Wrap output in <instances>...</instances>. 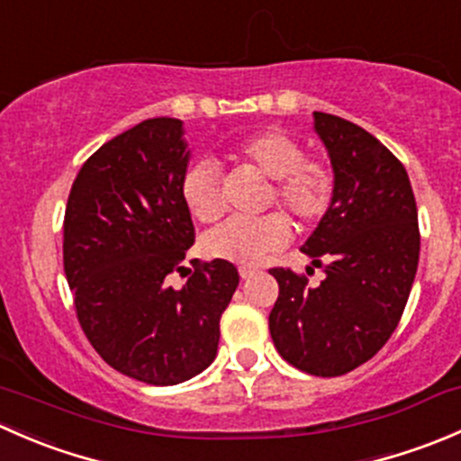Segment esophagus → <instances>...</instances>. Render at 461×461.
<instances>
[{
  "mask_svg": "<svg viewBox=\"0 0 461 461\" xmlns=\"http://www.w3.org/2000/svg\"><path fill=\"white\" fill-rule=\"evenodd\" d=\"M239 274L243 278H249V276H254V274H257V267H249V265H240Z\"/></svg>",
  "mask_w": 461,
  "mask_h": 461,
  "instance_id": "obj_1",
  "label": "esophagus"
}]
</instances>
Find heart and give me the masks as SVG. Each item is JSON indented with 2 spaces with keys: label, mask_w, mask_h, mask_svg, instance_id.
Wrapping results in <instances>:
<instances>
[{
  "label": "heart",
  "mask_w": 461,
  "mask_h": 461,
  "mask_svg": "<svg viewBox=\"0 0 461 461\" xmlns=\"http://www.w3.org/2000/svg\"><path fill=\"white\" fill-rule=\"evenodd\" d=\"M230 156L269 180L263 207H281L301 227L314 225L328 213L334 198V174L321 158L305 156L294 136L278 129L252 133L231 144ZM180 196L187 212L203 225L216 222L225 212L216 165L194 162L180 180ZM290 222L272 212L258 218H231L203 239L207 257L231 263H258L265 254L281 249L290 239Z\"/></svg>",
  "instance_id": "heart-1"
}]
</instances>
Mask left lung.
I'll return each mask as SVG.
<instances>
[{
    "instance_id": "8db88e82",
    "label": "left lung",
    "mask_w": 461,
    "mask_h": 461,
    "mask_svg": "<svg viewBox=\"0 0 461 461\" xmlns=\"http://www.w3.org/2000/svg\"><path fill=\"white\" fill-rule=\"evenodd\" d=\"M314 129L332 162L334 198L301 249L325 278L310 287L305 274L269 269L278 283L269 334L294 368L341 376L397 328L420 263V222L406 169L373 133L321 111Z\"/></svg>"
}]
</instances>
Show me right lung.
I'll list each match as a JSON object with an SVG mask.
<instances>
[{
    "label": "right lung",
    "mask_w": 461,
    "mask_h": 461,
    "mask_svg": "<svg viewBox=\"0 0 461 461\" xmlns=\"http://www.w3.org/2000/svg\"><path fill=\"white\" fill-rule=\"evenodd\" d=\"M187 160L180 120H144L82 165L64 212V274L88 343L151 385L183 384L212 364L240 278L213 258L189 269L183 290L167 287L196 240L180 196Z\"/></svg>",
    "instance_id": "1"
}]
</instances>
